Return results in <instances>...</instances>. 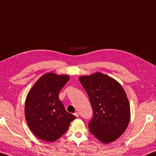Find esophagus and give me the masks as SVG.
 Wrapping results in <instances>:
<instances>
[{"instance_id":"esophagus-1","label":"esophagus","mask_w":156,"mask_h":156,"mask_svg":"<svg viewBox=\"0 0 156 156\" xmlns=\"http://www.w3.org/2000/svg\"><path fill=\"white\" fill-rule=\"evenodd\" d=\"M74 115L76 116V117H79V113H78V112H76L74 113Z\"/></svg>"}]
</instances>
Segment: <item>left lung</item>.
Segmentation results:
<instances>
[{"instance_id": "obj_1", "label": "left lung", "mask_w": 156, "mask_h": 156, "mask_svg": "<svg viewBox=\"0 0 156 156\" xmlns=\"http://www.w3.org/2000/svg\"><path fill=\"white\" fill-rule=\"evenodd\" d=\"M89 95L93 117L90 132L100 142L112 143L122 135L130 120V106L121 84L101 72L79 77Z\"/></svg>"}]
</instances>
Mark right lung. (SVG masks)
Segmentation results:
<instances>
[{
	"mask_svg": "<svg viewBox=\"0 0 156 156\" xmlns=\"http://www.w3.org/2000/svg\"><path fill=\"white\" fill-rule=\"evenodd\" d=\"M68 75L48 72L41 76L28 93L24 115L28 126L35 136L55 142L67 132L76 117L65 109L58 94L69 81Z\"/></svg>",
	"mask_w": 156,
	"mask_h": 156,
	"instance_id": "right-lung-1",
	"label": "right lung"
}]
</instances>
